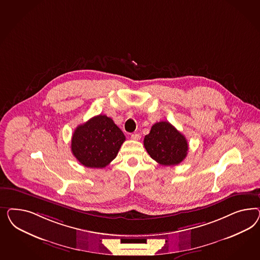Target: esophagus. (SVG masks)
<instances>
[{"label":"esophagus","mask_w":260,"mask_h":260,"mask_svg":"<svg viewBox=\"0 0 260 260\" xmlns=\"http://www.w3.org/2000/svg\"><path fill=\"white\" fill-rule=\"evenodd\" d=\"M140 138H141V135L139 134H132V139L133 140H136L137 141V140H140Z\"/></svg>","instance_id":"esophagus-1"}]
</instances>
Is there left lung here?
<instances>
[{
    "label": "left lung",
    "instance_id": "obj_1",
    "mask_svg": "<svg viewBox=\"0 0 260 260\" xmlns=\"http://www.w3.org/2000/svg\"><path fill=\"white\" fill-rule=\"evenodd\" d=\"M145 149L160 165L175 166L188 154L189 145L185 136L166 121L155 123L144 138Z\"/></svg>",
    "mask_w": 260,
    "mask_h": 260
}]
</instances>
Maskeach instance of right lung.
<instances>
[{"label": "right lung", "mask_w": 260, "mask_h": 260, "mask_svg": "<svg viewBox=\"0 0 260 260\" xmlns=\"http://www.w3.org/2000/svg\"><path fill=\"white\" fill-rule=\"evenodd\" d=\"M126 140L123 132L107 115H97L76 127L71 151L87 168H105L116 157Z\"/></svg>", "instance_id": "obj_1"}]
</instances>
